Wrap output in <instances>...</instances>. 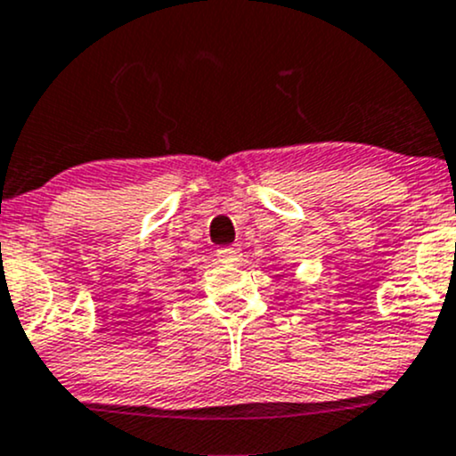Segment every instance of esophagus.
Masks as SVG:
<instances>
[{
    "label": "esophagus",
    "instance_id": "34e87169",
    "mask_svg": "<svg viewBox=\"0 0 456 456\" xmlns=\"http://www.w3.org/2000/svg\"><path fill=\"white\" fill-rule=\"evenodd\" d=\"M216 256L223 262H238L240 260V249H238V247H220V249L216 251Z\"/></svg>",
    "mask_w": 456,
    "mask_h": 456
}]
</instances>
